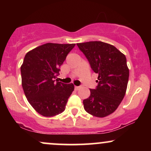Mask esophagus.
Returning <instances> with one entry per match:
<instances>
[{
  "mask_svg": "<svg viewBox=\"0 0 151 151\" xmlns=\"http://www.w3.org/2000/svg\"><path fill=\"white\" fill-rule=\"evenodd\" d=\"M80 86H76L75 87H74V89L76 90V91H78V90H79V89H80Z\"/></svg>",
  "mask_w": 151,
  "mask_h": 151,
  "instance_id": "obj_1",
  "label": "esophagus"
}]
</instances>
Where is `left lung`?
<instances>
[{
  "label": "left lung",
  "instance_id": "left-lung-1",
  "mask_svg": "<svg viewBox=\"0 0 151 151\" xmlns=\"http://www.w3.org/2000/svg\"><path fill=\"white\" fill-rule=\"evenodd\" d=\"M91 69L98 74L96 89H90L84 108L93 116L103 118L114 113L126 94L129 70L126 56L112 45L91 41L77 43Z\"/></svg>",
  "mask_w": 151,
  "mask_h": 151
}]
</instances>
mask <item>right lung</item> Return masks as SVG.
<instances>
[{"label": "right lung", "instance_id": "add662e5", "mask_svg": "<svg viewBox=\"0 0 151 151\" xmlns=\"http://www.w3.org/2000/svg\"><path fill=\"white\" fill-rule=\"evenodd\" d=\"M74 46L75 44L46 43L25 55L20 67L22 89L30 105L43 116L62 113L74 91L72 83L66 84L54 79Z\"/></svg>", "mask_w": 151, "mask_h": 151}]
</instances>
